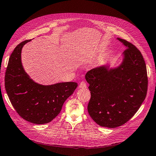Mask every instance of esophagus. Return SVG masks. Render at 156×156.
Returning <instances> with one entry per match:
<instances>
[{
  "mask_svg": "<svg viewBox=\"0 0 156 156\" xmlns=\"http://www.w3.org/2000/svg\"><path fill=\"white\" fill-rule=\"evenodd\" d=\"M79 87H80V88H86V87H87L86 83L85 82H83V81L81 82L80 83Z\"/></svg>",
  "mask_w": 156,
  "mask_h": 156,
  "instance_id": "esophagus-1",
  "label": "esophagus"
}]
</instances>
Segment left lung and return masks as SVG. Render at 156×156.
<instances>
[{
    "instance_id": "obj_1",
    "label": "left lung",
    "mask_w": 156,
    "mask_h": 156,
    "mask_svg": "<svg viewBox=\"0 0 156 156\" xmlns=\"http://www.w3.org/2000/svg\"><path fill=\"white\" fill-rule=\"evenodd\" d=\"M126 49L119 66L103 65L87 72L91 98L89 115L98 125L108 128L121 126L133 117L144 101L147 90L146 66L136 47L117 38Z\"/></svg>"
}]
</instances>
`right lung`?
I'll list each match as a JSON object with an SVG mask.
<instances>
[{
  "label": "right lung",
  "mask_w": 156,
  "mask_h": 156,
  "mask_svg": "<svg viewBox=\"0 0 156 156\" xmlns=\"http://www.w3.org/2000/svg\"><path fill=\"white\" fill-rule=\"evenodd\" d=\"M30 41L20 43L11 54L5 73V89L20 116L30 122L43 125L57 116L78 84L69 82L44 86L31 79L21 61L22 47Z\"/></svg>",
  "instance_id": "right-lung-1"
}]
</instances>
